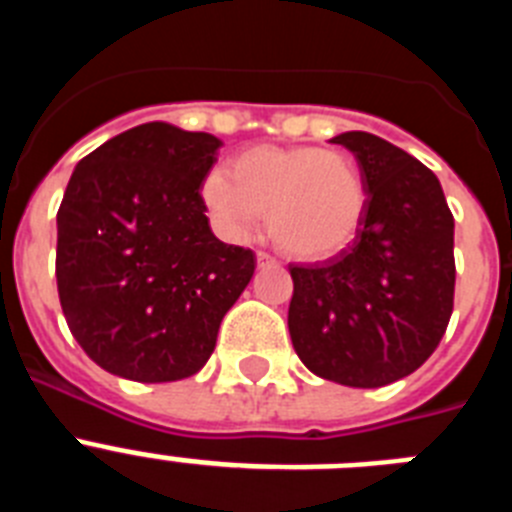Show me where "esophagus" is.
<instances>
[{"instance_id":"34e87169","label":"esophagus","mask_w":512,"mask_h":512,"mask_svg":"<svg viewBox=\"0 0 512 512\" xmlns=\"http://www.w3.org/2000/svg\"><path fill=\"white\" fill-rule=\"evenodd\" d=\"M256 264H259V266H277V259H274L271 253L259 251V253H256Z\"/></svg>"}]
</instances>
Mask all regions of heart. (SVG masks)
Returning a JSON list of instances; mask_svg holds the SVG:
<instances>
[{
	"instance_id": "1",
	"label": "heart",
	"mask_w": 512,
	"mask_h": 512,
	"mask_svg": "<svg viewBox=\"0 0 512 512\" xmlns=\"http://www.w3.org/2000/svg\"><path fill=\"white\" fill-rule=\"evenodd\" d=\"M202 202L215 228L233 241L256 233L261 212L271 238L305 261L330 259L359 235L366 189L354 158L315 146H253L212 171Z\"/></svg>"
}]
</instances>
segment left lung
I'll use <instances>...</instances> for the list:
<instances>
[{
	"label": "left lung",
	"instance_id": "1",
	"mask_svg": "<svg viewBox=\"0 0 512 512\" xmlns=\"http://www.w3.org/2000/svg\"><path fill=\"white\" fill-rule=\"evenodd\" d=\"M359 164L366 210L338 256L289 266V336L302 364L346 387H384L436 351L454 310V215L418 158L372 133L330 138Z\"/></svg>",
	"mask_w": 512,
	"mask_h": 512
}]
</instances>
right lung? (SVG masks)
Listing matches in <instances>:
<instances>
[{
    "instance_id": "add662e5",
    "label": "right lung",
    "mask_w": 512,
    "mask_h": 512,
    "mask_svg": "<svg viewBox=\"0 0 512 512\" xmlns=\"http://www.w3.org/2000/svg\"><path fill=\"white\" fill-rule=\"evenodd\" d=\"M220 146L156 120L76 164L56 217L58 297L104 372L148 384L197 374L251 282L256 256L215 238L200 194Z\"/></svg>"
}]
</instances>
